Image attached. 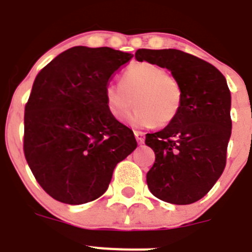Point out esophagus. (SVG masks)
Segmentation results:
<instances>
[{"mask_svg": "<svg viewBox=\"0 0 252 252\" xmlns=\"http://www.w3.org/2000/svg\"><path fill=\"white\" fill-rule=\"evenodd\" d=\"M134 135H135V139H137L138 144H143L144 143V139H146V135L143 131H134Z\"/></svg>", "mask_w": 252, "mask_h": 252, "instance_id": "1", "label": "esophagus"}]
</instances>
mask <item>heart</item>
I'll use <instances>...</instances> for the list:
<instances>
[{
  "instance_id": "obj_1",
  "label": "heart",
  "mask_w": 252,
  "mask_h": 252,
  "mask_svg": "<svg viewBox=\"0 0 252 252\" xmlns=\"http://www.w3.org/2000/svg\"><path fill=\"white\" fill-rule=\"evenodd\" d=\"M108 112L118 121L128 115L137 104L128 123L151 128L168 126L182 109L183 90L168 71L149 63L131 64L122 74V84L108 83L104 88Z\"/></svg>"
}]
</instances>
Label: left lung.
Segmentation results:
<instances>
[{
    "label": "left lung",
    "instance_id": "left-lung-1",
    "mask_svg": "<svg viewBox=\"0 0 252 252\" xmlns=\"http://www.w3.org/2000/svg\"><path fill=\"white\" fill-rule=\"evenodd\" d=\"M135 59L169 70L183 90L176 121L146 135L156 154L147 173L149 191L173 205L196 202L225 169L232 128L227 81L214 65L181 50L139 49Z\"/></svg>",
    "mask_w": 252,
    "mask_h": 252
}]
</instances>
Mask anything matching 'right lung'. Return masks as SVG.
Segmentation results:
<instances>
[{"label":"right lung","mask_w":252,"mask_h":252,"mask_svg":"<svg viewBox=\"0 0 252 252\" xmlns=\"http://www.w3.org/2000/svg\"><path fill=\"white\" fill-rule=\"evenodd\" d=\"M133 55L75 46L38 72L25 106L24 152L46 193L83 205L108 189L118 163L137 148L133 131L110 115L104 88Z\"/></svg>","instance_id":"1"}]
</instances>
